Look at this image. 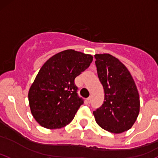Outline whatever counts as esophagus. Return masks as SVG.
I'll return each mask as SVG.
<instances>
[{"mask_svg": "<svg viewBox=\"0 0 158 158\" xmlns=\"http://www.w3.org/2000/svg\"><path fill=\"white\" fill-rule=\"evenodd\" d=\"M86 101H87V103H88V104H90V103H91V101H92V97H89V98H87V100H86Z\"/></svg>", "mask_w": 158, "mask_h": 158, "instance_id": "esophagus-1", "label": "esophagus"}]
</instances>
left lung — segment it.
Listing matches in <instances>:
<instances>
[{
    "label": "left lung",
    "mask_w": 158,
    "mask_h": 158,
    "mask_svg": "<svg viewBox=\"0 0 158 158\" xmlns=\"http://www.w3.org/2000/svg\"><path fill=\"white\" fill-rule=\"evenodd\" d=\"M95 65L104 92L102 106L93 112L102 129L121 133L129 130L139 116L137 88L124 64L109 54H95Z\"/></svg>",
    "instance_id": "8db88e82"
}]
</instances>
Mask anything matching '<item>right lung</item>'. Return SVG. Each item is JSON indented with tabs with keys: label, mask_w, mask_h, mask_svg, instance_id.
<instances>
[{
	"label": "right lung",
	"mask_w": 158,
	"mask_h": 158,
	"mask_svg": "<svg viewBox=\"0 0 158 158\" xmlns=\"http://www.w3.org/2000/svg\"><path fill=\"white\" fill-rule=\"evenodd\" d=\"M92 60L90 54L70 49L55 54L41 66L28 95L31 114L41 127L59 129L73 119L84 103L74 80Z\"/></svg>",
	"instance_id": "obj_1"
}]
</instances>
